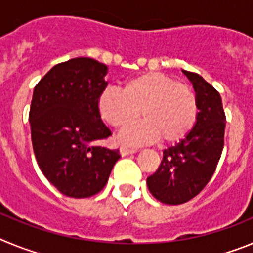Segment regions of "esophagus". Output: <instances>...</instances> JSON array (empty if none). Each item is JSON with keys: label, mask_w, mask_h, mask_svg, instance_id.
I'll use <instances>...</instances> for the list:
<instances>
[{"label": "esophagus", "mask_w": 253, "mask_h": 253, "mask_svg": "<svg viewBox=\"0 0 253 253\" xmlns=\"http://www.w3.org/2000/svg\"><path fill=\"white\" fill-rule=\"evenodd\" d=\"M137 152V149L135 148H128V147H120V153H122V156H128V154H131V153H135Z\"/></svg>", "instance_id": "1"}]
</instances>
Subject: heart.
Here are the masks:
<instances>
[{"label":"heart","instance_id":"heart-1","mask_svg":"<svg viewBox=\"0 0 253 253\" xmlns=\"http://www.w3.org/2000/svg\"><path fill=\"white\" fill-rule=\"evenodd\" d=\"M99 113L116 129L137 122L142 111L146 122L125 129L120 139L139 144L158 139L166 144L184 140L199 116L198 96L193 87L161 72L140 73L130 78L123 91L106 88L99 96Z\"/></svg>","mask_w":253,"mask_h":253}]
</instances>
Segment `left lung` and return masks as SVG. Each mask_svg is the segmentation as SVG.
Wrapping results in <instances>:
<instances>
[{
	"label": "left lung",
	"instance_id": "1",
	"mask_svg": "<svg viewBox=\"0 0 253 253\" xmlns=\"http://www.w3.org/2000/svg\"><path fill=\"white\" fill-rule=\"evenodd\" d=\"M184 73L193 82L198 96V122L184 140L163 151L157 171L147 178L152 195L169 205L189 202L207 186L224 147L222 97L200 75Z\"/></svg>",
	"mask_w": 253,
	"mask_h": 253
}]
</instances>
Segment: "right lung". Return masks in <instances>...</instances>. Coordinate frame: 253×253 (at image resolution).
Listing matches in <instances>:
<instances>
[{
  "mask_svg": "<svg viewBox=\"0 0 253 253\" xmlns=\"http://www.w3.org/2000/svg\"><path fill=\"white\" fill-rule=\"evenodd\" d=\"M107 71L92 58H73L53 67L33 93L29 122L35 158L49 182L71 198L101 191L120 158L119 149L93 144L111 135L97 106Z\"/></svg>",
  "mask_w": 253,
  "mask_h": 253,
  "instance_id": "add662e5",
  "label": "right lung"
}]
</instances>
